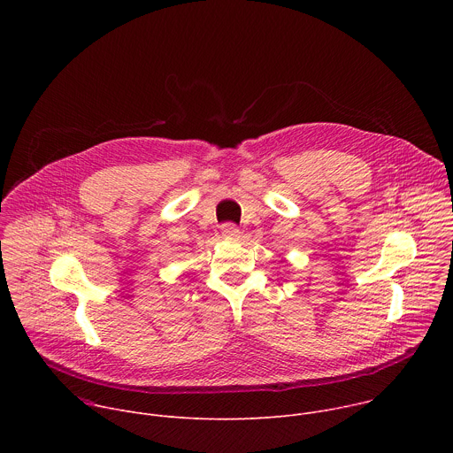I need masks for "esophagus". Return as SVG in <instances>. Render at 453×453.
<instances>
[{
    "instance_id": "esophagus-1",
    "label": "esophagus",
    "mask_w": 453,
    "mask_h": 453,
    "mask_svg": "<svg viewBox=\"0 0 453 453\" xmlns=\"http://www.w3.org/2000/svg\"><path fill=\"white\" fill-rule=\"evenodd\" d=\"M222 234L227 240H238L240 238V229L233 224H226V226H222Z\"/></svg>"
}]
</instances>
